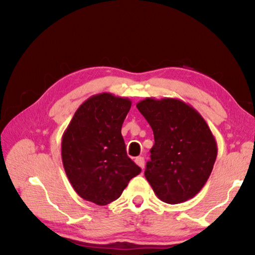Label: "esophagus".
<instances>
[{
	"instance_id": "1",
	"label": "esophagus",
	"mask_w": 255,
	"mask_h": 255,
	"mask_svg": "<svg viewBox=\"0 0 255 255\" xmlns=\"http://www.w3.org/2000/svg\"><path fill=\"white\" fill-rule=\"evenodd\" d=\"M135 163L137 164L138 166L141 167V169H144V165H145V159H144V157H141V156L136 157V158H135Z\"/></svg>"
}]
</instances>
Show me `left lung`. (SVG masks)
<instances>
[{
  "instance_id": "obj_1",
  "label": "left lung",
  "mask_w": 255,
  "mask_h": 255,
  "mask_svg": "<svg viewBox=\"0 0 255 255\" xmlns=\"http://www.w3.org/2000/svg\"><path fill=\"white\" fill-rule=\"evenodd\" d=\"M153 129L155 144L145 176L167 204L195 197L206 184L217 157V143L205 119L179 99L146 98L136 105Z\"/></svg>"
}]
</instances>
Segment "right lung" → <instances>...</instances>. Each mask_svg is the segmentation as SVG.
I'll list each match as a JSON object with an SVG mask.
<instances>
[{
	"label": "right lung",
	"mask_w": 255,
	"mask_h": 255,
	"mask_svg": "<svg viewBox=\"0 0 255 255\" xmlns=\"http://www.w3.org/2000/svg\"><path fill=\"white\" fill-rule=\"evenodd\" d=\"M130 107L128 98L96 94L79 107L63 133L64 170L84 200L110 204L140 173V167L128 157L122 135Z\"/></svg>",
	"instance_id": "right-lung-1"
}]
</instances>
